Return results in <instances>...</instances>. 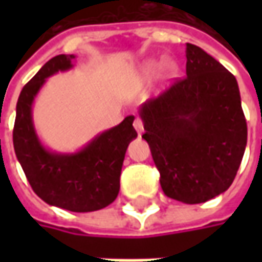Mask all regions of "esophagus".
<instances>
[{"mask_svg":"<svg viewBox=\"0 0 262 262\" xmlns=\"http://www.w3.org/2000/svg\"><path fill=\"white\" fill-rule=\"evenodd\" d=\"M134 128H136L138 134H141V133L144 131V125H143V121H141L140 118H136V121H134Z\"/></svg>","mask_w":262,"mask_h":262,"instance_id":"1","label":"esophagus"}]
</instances>
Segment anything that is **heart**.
Here are the masks:
<instances>
[{
    "mask_svg": "<svg viewBox=\"0 0 262 262\" xmlns=\"http://www.w3.org/2000/svg\"><path fill=\"white\" fill-rule=\"evenodd\" d=\"M160 68H162V74L165 78H173L178 73V64L170 58H166L163 61V64H162V61H157V59H148L141 67V78L143 80L153 78L159 73Z\"/></svg>",
    "mask_w": 262,
    "mask_h": 262,
    "instance_id": "1",
    "label": "heart"
}]
</instances>
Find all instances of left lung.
Masks as SVG:
<instances>
[{
  "instance_id": "left-lung-1",
  "label": "left lung",
  "mask_w": 262,
  "mask_h": 262,
  "mask_svg": "<svg viewBox=\"0 0 262 262\" xmlns=\"http://www.w3.org/2000/svg\"><path fill=\"white\" fill-rule=\"evenodd\" d=\"M160 185L169 198L200 204L232 185L248 128L235 76L186 43V77L140 106Z\"/></svg>"
}]
</instances>
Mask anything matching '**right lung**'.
<instances>
[{"label":"right lung","instance_id":"right-lung-1","mask_svg":"<svg viewBox=\"0 0 262 262\" xmlns=\"http://www.w3.org/2000/svg\"><path fill=\"white\" fill-rule=\"evenodd\" d=\"M74 55H56L23 87L17 100L13 144L17 160L36 195L49 206L76 213L105 208L119 192V176L128 144L137 137L134 116L106 129L76 153L46 148L36 134L32 106L46 78L73 68Z\"/></svg>","mask_w":262,"mask_h":262}]
</instances>
